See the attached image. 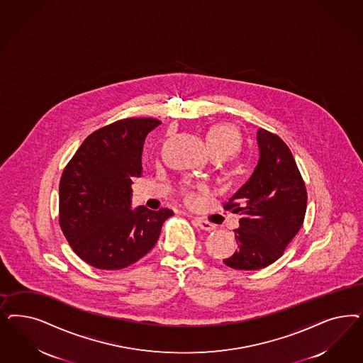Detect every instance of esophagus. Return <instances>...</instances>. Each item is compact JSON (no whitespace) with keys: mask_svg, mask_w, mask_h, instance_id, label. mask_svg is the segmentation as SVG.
<instances>
[{"mask_svg":"<svg viewBox=\"0 0 363 363\" xmlns=\"http://www.w3.org/2000/svg\"><path fill=\"white\" fill-rule=\"evenodd\" d=\"M194 223H195V225H198L199 228L204 230V231H213V230L216 228L215 224L207 222V220H204V219H201V218H195Z\"/></svg>","mask_w":363,"mask_h":363,"instance_id":"obj_1","label":"esophagus"}]
</instances>
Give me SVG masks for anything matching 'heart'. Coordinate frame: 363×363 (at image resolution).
Instances as JSON below:
<instances>
[{"label":"heart","mask_w":363,"mask_h":363,"mask_svg":"<svg viewBox=\"0 0 363 363\" xmlns=\"http://www.w3.org/2000/svg\"><path fill=\"white\" fill-rule=\"evenodd\" d=\"M207 144L210 148L212 156L225 159L230 156H234L235 153L240 151L242 139L240 135L233 125L228 124H218L212 127L207 135ZM183 192L187 199H194V194L191 188H183Z\"/></svg>","instance_id":"heart-1"}]
</instances>
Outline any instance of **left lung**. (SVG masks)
<instances>
[{
  "instance_id": "obj_1",
  "label": "left lung",
  "mask_w": 363,
  "mask_h": 363,
  "mask_svg": "<svg viewBox=\"0 0 363 363\" xmlns=\"http://www.w3.org/2000/svg\"><path fill=\"white\" fill-rule=\"evenodd\" d=\"M259 162L228 203L240 215L235 230L239 250L223 262L235 269H264L283 255L303 224L307 191L293 153L279 136L257 129Z\"/></svg>"
}]
</instances>
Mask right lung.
<instances>
[{
	"mask_svg": "<svg viewBox=\"0 0 363 363\" xmlns=\"http://www.w3.org/2000/svg\"><path fill=\"white\" fill-rule=\"evenodd\" d=\"M156 118H124L82 141L60 180V227L73 251L94 269H121L147 255L174 212L130 210L132 179Z\"/></svg>",
	"mask_w": 363,
	"mask_h": 363,
	"instance_id": "obj_1",
	"label": "right lung"
}]
</instances>
